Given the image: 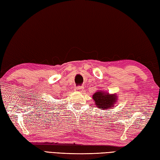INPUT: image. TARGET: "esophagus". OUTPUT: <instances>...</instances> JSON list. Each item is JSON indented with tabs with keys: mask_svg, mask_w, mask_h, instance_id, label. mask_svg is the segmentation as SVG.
I'll return each mask as SVG.
<instances>
[{
	"mask_svg": "<svg viewBox=\"0 0 160 160\" xmlns=\"http://www.w3.org/2000/svg\"><path fill=\"white\" fill-rule=\"evenodd\" d=\"M82 88L83 87L82 86H78V87H76V90H77V91L80 90V89H82Z\"/></svg>",
	"mask_w": 160,
	"mask_h": 160,
	"instance_id": "obj_1",
	"label": "esophagus"
}]
</instances>
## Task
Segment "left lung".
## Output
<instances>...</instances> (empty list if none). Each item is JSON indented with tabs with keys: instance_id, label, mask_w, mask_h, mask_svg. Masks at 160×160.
I'll return each mask as SVG.
<instances>
[{
	"instance_id": "8db88e82",
	"label": "left lung",
	"mask_w": 160,
	"mask_h": 160,
	"mask_svg": "<svg viewBox=\"0 0 160 160\" xmlns=\"http://www.w3.org/2000/svg\"><path fill=\"white\" fill-rule=\"evenodd\" d=\"M93 99L98 108H101V109H111L116 102L117 96L104 91H98L93 95Z\"/></svg>"
}]
</instances>
